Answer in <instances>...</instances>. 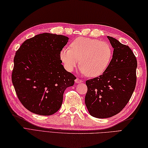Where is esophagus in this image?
<instances>
[{
    "label": "esophagus",
    "mask_w": 148,
    "mask_h": 148,
    "mask_svg": "<svg viewBox=\"0 0 148 148\" xmlns=\"http://www.w3.org/2000/svg\"><path fill=\"white\" fill-rule=\"evenodd\" d=\"M75 82L77 83H82V80H81L80 79L78 78H77L75 79Z\"/></svg>",
    "instance_id": "esophagus-1"
}]
</instances>
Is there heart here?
<instances>
[{"mask_svg":"<svg viewBox=\"0 0 148 148\" xmlns=\"http://www.w3.org/2000/svg\"><path fill=\"white\" fill-rule=\"evenodd\" d=\"M63 48L60 58L66 70L72 71L80 65V71L88 77H96L108 68L113 58V48L109 43L90 38L79 37Z\"/></svg>","mask_w":148,"mask_h":148,"instance_id":"b5f03b06","label":"heart"}]
</instances>
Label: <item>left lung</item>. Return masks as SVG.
Listing matches in <instances>:
<instances>
[{"mask_svg": "<svg viewBox=\"0 0 148 148\" xmlns=\"http://www.w3.org/2000/svg\"><path fill=\"white\" fill-rule=\"evenodd\" d=\"M114 49L106 70L86 81L85 104L90 114L98 118H110L126 106L136 84L137 60L130 48L108 36Z\"/></svg>", "mask_w": 148, "mask_h": 148, "instance_id": "8db88e82", "label": "left lung"}]
</instances>
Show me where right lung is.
<instances>
[{
    "instance_id": "obj_1",
    "label": "right lung",
    "mask_w": 148,
    "mask_h": 148,
    "mask_svg": "<svg viewBox=\"0 0 148 148\" xmlns=\"http://www.w3.org/2000/svg\"><path fill=\"white\" fill-rule=\"evenodd\" d=\"M68 40L43 33L26 40L16 51L12 82L20 101L32 113L54 114L66 88L74 85L75 76L65 70L60 58Z\"/></svg>"
}]
</instances>
